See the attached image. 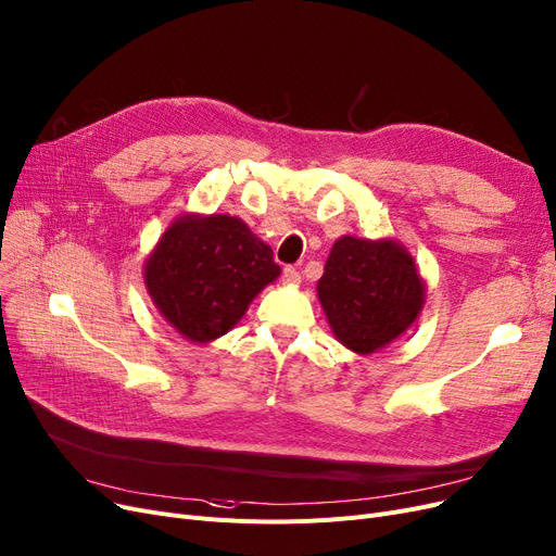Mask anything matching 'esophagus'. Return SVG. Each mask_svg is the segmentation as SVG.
<instances>
[{
	"label": "esophagus",
	"instance_id": "esophagus-1",
	"mask_svg": "<svg viewBox=\"0 0 556 556\" xmlns=\"http://www.w3.org/2000/svg\"><path fill=\"white\" fill-rule=\"evenodd\" d=\"M283 281L286 283H298L300 279H302V275H300V270L298 268H293V265H286V268H283Z\"/></svg>",
	"mask_w": 556,
	"mask_h": 556
}]
</instances>
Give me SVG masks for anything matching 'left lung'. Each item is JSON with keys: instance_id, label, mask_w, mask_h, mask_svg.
Segmentation results:
<instances>
[{"instance_id": "obj_1", "label": "left lung", "mask_w": 556, "mask_h": 556, "mask_svg": "<svg viewBox=\"0 0 556 556\" xmlns=\"http://www.w3.org/2000/svg\"><path fill=\"white\" fill-rule=\"evenodd\" d=\"M425 286L414 258L393 240H336L318 298L338 341L370 354L404 333L422 308Z\"/></svg>"}]
</instances>
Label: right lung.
I'll return each instance as SVG.
<instances>
[{"label":"right lung","mask_w":556,"mask_h":556,"mask_svg":"<svg viewBox=\"0 0 556 556\" xmlns=\"http://www.w3.org/2000/svg\"><path fill=\"white\" fill-rule=\"evenodd\" d=\"M273 250L229 215H186L163 233L144 283L179 333L206 343L227 333L263 286L279 277Z\"/></svg>","instance_id":"obj_1"}]
</instances>
